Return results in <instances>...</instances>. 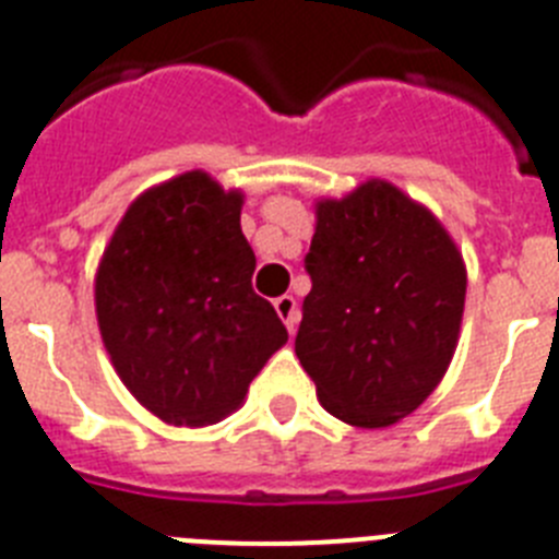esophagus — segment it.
<instances>
[{"label":"esophagus","instance_id":"34e87169","mask_svg":"<svg viewBox=\"0 0 559 559\" xmlns=\"http://www.w3.org/2000/svg\"><path fill=\"white\" fill-rule=\"evenodd\" d=\"M275 312H278V318L284 323H287L289 335L295 332V326H298V321H301V312H298V304H295L293 295H281V298H275Z\"/></svg>","mask_w":559,"mask_h":559}]
</instances>
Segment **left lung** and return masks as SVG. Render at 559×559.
Wrapping results in <instances>:
<instances>
[{
  "label": "left lung",
  "mask_w": 559,
  "mask_h": 559,
  "mask_svg": "<svg viewBox=\"0 0 559 559\" xmlns=\"http://www.w3.org/2000/svg\"><path fill=\"white\" fill-rule=\"evenodd\" d=\"M295 355L323 409L381 429L431 395L457 346L466 266L426 207L386 181L318 204Z\"/></svg>",
  "instance_id": "8db88e82"
}]
</instances>
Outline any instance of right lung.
<instances>
[{
	"instance_id": "obj_1",
	"label": "right lung",
	"mask_w": 559,
	"mask_h": 559,
	"mask_svg": "<svg viewBox=\"0 0 559 559\" xmlns=\"http://www.w3.org/2000/svg\"><path fill=\"white\" fill-rule=\"evenodd\" d=\"M252 272L241 192H224L207 173H185L130 204L98 264L96 316L112 367L153 415L218 424L287 344Z\"/></svg>"
}]
</instances>
